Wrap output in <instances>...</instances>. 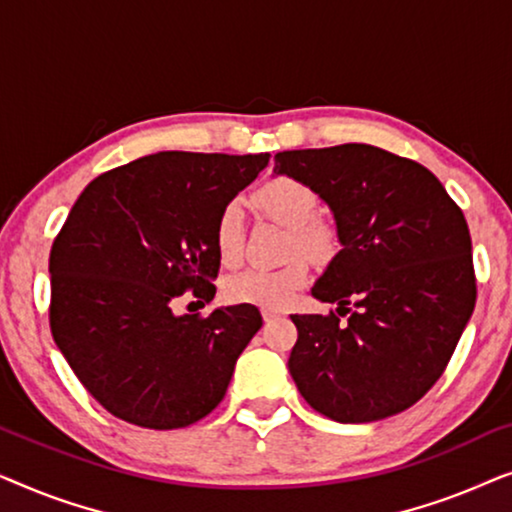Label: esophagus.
I'll return each instance as SVG.
<instances>
[{
  "label": "esophagus",
  "mask_w": 512,
  "mask_h": 512,
  "mask_svg": "<svg viewBox=\"0 0 512 512\" xmlns=\"http://www.w3.org/2000/svg\"><path fill=\"white\" fill-rule=\"evenodd\" d=\"M263 319L265 321H272V319H279L277 312H270V310H263Z\"/></svg>",
  "instance_id": "34e87169"
}]
</instances>
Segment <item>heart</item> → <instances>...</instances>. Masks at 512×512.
<instances>
[{
  "label": "heart",
  "mask_w": 512,
  "mask_h": 512,
  "mask_svg": "<svg viewBox=\"0 0 512 512\" xmlns=\"http://www.w3.org/2000/svg\"><path fill=\"white\" fill-rule=\"evenodd\" d=\"M254 205L279 226L289 228L286 256L289 263L277 270H244L226 282L230 303L256 305L261 310L279 312L291 305L296 293L307 284V261L328 265L340 254V233L331 221L319 219V193L303 179L272 177L256 188ZM214 244L223 265H235L242 256L244 216L237 202L221 207L214 221Z\"/></svg>",
  "instance_id": "b5f03b06"
}]
</instances>
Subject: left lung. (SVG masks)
<instances>
[{"mask_svg":"<svg viewBox=\"0 0 512 512\" xmlns=\"http://www.w3.org/2000/svg\"><path fill=\"white\" fill-rule=\"evenodd\" d=\"M275 172L328 202L342 242L312 289L338 314H291L300 396L342 424L408 410L445 373L475 307L464 212L424 165L370 144L282 151Z\"/></svg>","mask_w":512,"mask_h":512,"instance_id":"left-lung-1","label":"left lung"}]
</instances>
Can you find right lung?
Instances as JSON below:
<instances>
[{"mask_svg": "<svg viewBox=\"0 0 512 512\" xmlns=\"http://www.w3.org/2000/svg\"><path fill=\"white\" fill-rule=\"evenodd\" d=\"M268 153L160 151L100 174L53 240L48 321L55 345L111 415L184 429L223 401L237 356L263 326L254 305L207 317L221 258L214 221L268 165Z\"/></svg>", "mask_w": 512, "mask_h": 512, "instance_id": "add662e5", "label": "right lung"}]
</instances>
